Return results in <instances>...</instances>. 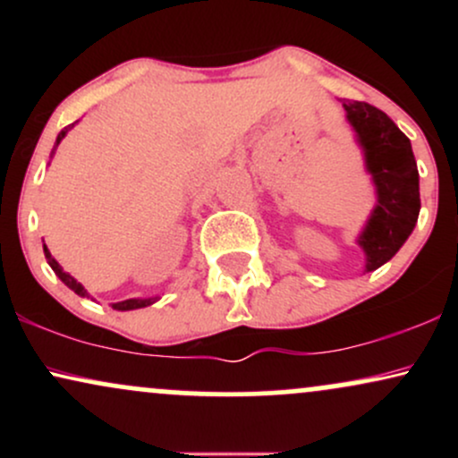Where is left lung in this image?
<instances>
[{
	"label": "left lung",
	"instance_id": "obj_1",
	"mask_svg": "<svg viewBox=\"0 0 458 458\" xmlns=\"http://www.w3.org/2000/svg\"><path fill=\"white\" fill-rule=\"evenodd\" d=\"M343 107L377 189V207L357 239L366 254V271H375L413 233L420 215V174L411 141L390 115L364 101H343Z\"/></svg>",
	"mask_w": 458,
	"mask_h": 458
}]
</instances>
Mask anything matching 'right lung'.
<instances>
[{
	"mask_svg": "<svg viewBox=\"0 0 458 458\" xmlns=\"http://www.w3.org/2000/svg\"><path fill=\"white\" fill-rule=\"evenodd\" d=\"M68 129H72V124H68V127H64V129L60 131V135H57V140H55V146L60 144L62 140H64V135L68 133ZM55 146H54V150H51V155H54V152H55ZM43 250H45V259H47V262H49V267H51V269L55 271V276L60 277V280L64 282L66 286L71 288V291H75L79 297H90V295H88V291H86V288H83L81 284H79V282L75 280V277H72V276H68V273H66L64 269H62L60 265H57V260L54 259V256H51V251L47 250V245H43ZM155 301H157V297H150V299H127V301H118V303H112V308H114V310H123V312H124V310H138V308H146V306H150V303H155Z\"/></svg>",
	"mask_w": 458,
	"mask_h": 458,
	"instance_id": "add662e5",
	"label": "right lung"
}]
</instances>
